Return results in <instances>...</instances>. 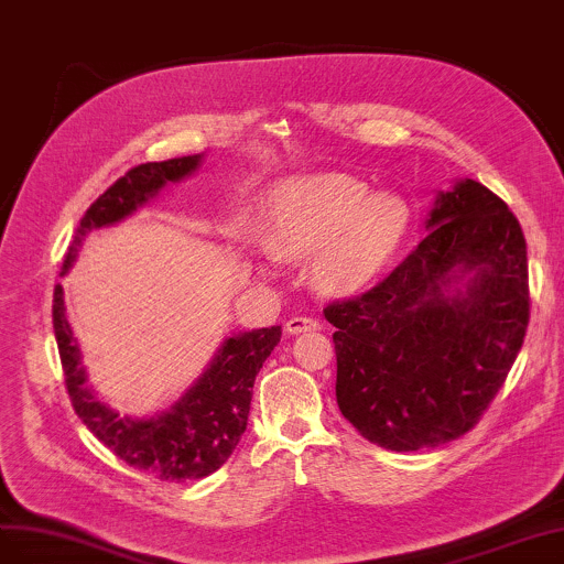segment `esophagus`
I'll return each mask as SVG.
<instances>
[{"instance_id":"34e87169","label":"esophagus","mask_w":564,"mask_h":564,"mask_svg":"<svg viewBox=\"0 0 564 564\" xmlns=\"http://www.w3.org/2000/svg\"><path fill=\"white\" fill-rule=\"evenodd\" d=\"M323 325L316 321V318H311V316H295V318H290L288 323H285V332L288 335H302V332H316V329H321Z\"/></svg>"}]
</instances>
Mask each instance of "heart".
<instances>
[{
	"label": "heart",
	"mask_w": 564,
	"mask_h": 564,
	"mask_svg": "<svg viewBox=\"0 0 564 564\" xmlns=\"http://www.w3.org/2000/svg\"><path fill=\"white\" fill-rule=\"evenodd\" d=\"M411 208L394 193L346 174L290 178L269 195L262 239L253 253L262 269L281 258H311V276L323 293L356 295L398 253Z\"/></svg>",
	"instance_id": "1"
}]
</instances>
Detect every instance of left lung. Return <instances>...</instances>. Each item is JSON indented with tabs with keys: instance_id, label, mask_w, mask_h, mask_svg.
Instances as JSON below:
<instances>
[{
	"instance_id": "obj_1",
	"label": "left lung",
	"mask_w": 564,
	"mask_h": 564,
	"mask_svg": "<svg viewBox=\"0 0 564 564\" xmlns=\"http://www.w3.org/2000/svg\"><path fill=\"white\" fill-rule=\"evenodd\" d=\"M427 237L365 295L335 302L337 404L365 440L409 453L469 432L530 323L528 246L471 178L436 193Z\"/></svg>"
}]
</instances>
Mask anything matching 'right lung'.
Here are the masks:
<instances>
[{
	"label": "right lung",
	"instance_id": "obj_1",
	"mask_svg": "<svg viewBox=\"0 0 564 564\" xmlns=\"http://www.w3.org/2000/svg\"><path fill=\"white\" fill-rule=\"evenodd\" d=\"M204 155H185L164 162H145L118 178L99 195L76 227L59 276L72 269L78 248L93 229L109 227L149 204L166 183L183 181L199 170ZM65 290L53 293V329L65 371L69 400L78 419L130 467L160 481H197L220 469L246 432L253 383L264 360L281 341V325L235 332L225 337L202 377L183 398L151 419L120 415L104 404L88 386L80 348L65 314Z\"/></svg>",
	"mask_w": 564,
	"mask_h": 564
}]
</instances>
